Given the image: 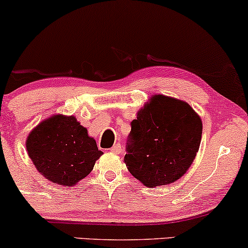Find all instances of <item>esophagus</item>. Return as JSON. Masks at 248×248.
<instances>
[{"label":"esophagus","mask_w":248,"mask_h":248,"mask_svg":"<svg viewBox=\"0 0 248 248\" xmlns=\"http://www.w3.org/2000/svg\"><path fill=\"white\" fill-rule=\"evenodd\" d=\"M109 150H111V153H112V154L118 155V154H120V153H121L122 149H121V145H120V144H114L111 149H109Z\"/></svg>","instance_id":"esophagus-1"}]
</instances>
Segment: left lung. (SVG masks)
Returning <instances> with one entry per match:
<instances>
[{"instance_id":"obj_1","label":"left lung","mask_w":248,"mask_h":248,"mask_svg":"<svg viewBox=\"0 0 248 248\" xmlns=\"http://www.w3.org/2000/svg\"><path fill=\"white\" fill-rule=\"evenodd\" d=\"M202 121L186 101L155 94L132 121L124 163L147 187L180 179L198 154Z\"/></svg>"}]
</instances>
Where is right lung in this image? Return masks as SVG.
<instances>
[{
    "mask_svg": "<svg viewBox=\"0 0 248 248\" xmlns=\"http://www.w3.org/2000/svg\"><path fill=\"white\" fill-rule=\"evenodd\" d=\"M25 144L41 175L69 187L84 179L103 155L95 140L73 115L56 114L41 121L29 134Z\"/></svg>",
    "mask_w": 248,
    "mask_h": 248,
    "instance_id": "1",
    "label": "right lung"
}]
</instances>
